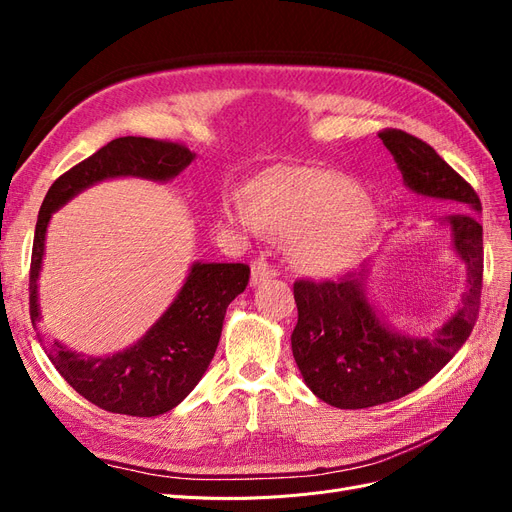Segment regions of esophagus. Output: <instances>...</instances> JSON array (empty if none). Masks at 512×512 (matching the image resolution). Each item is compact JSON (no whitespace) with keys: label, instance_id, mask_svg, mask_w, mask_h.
Wrapping results in <instances>:
<instances>
[{"label":"esophagus","instance_id":"obj_1","mask_svg":"<svg viewBox=\"0 0 512 512\" xmlns=\"http://www.w3.org/2000/svg\"><path fill=\"white\" fill-rule=\"evenodd\" d=\"M280 275V271H277L271 262L267 258H258L252 262V284H260L265 280H271V277Z\"/></svg>","mask_w":512,"mask_h":512}]
</instances>
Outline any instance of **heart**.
<instances>
[{
	"instance_id": "b5f03b06",
	"label": "heart",
	"mask_w": 512,
	"mask_h": 512,
	"mask_svg": "<svg viewBox=\"0 0 512 512\" xmlns=\"http://www.w3.org/2000/svg\"><path fill=\"white\" fill-rule=\"evenodd\" d=\"M228 218L252 232L297 239V258L316 275L346 269L371 235L374 213L350 177L324 168H282L252 198H237Z\"/></svg>"
}]
</instances>
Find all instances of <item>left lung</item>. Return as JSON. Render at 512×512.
<instances>
[{
	"label": "left lung",
	"instance_id": "8db88e82",
	"mask_svg": "<svg viewBox=\"0 0 512 512\" xmlns=\"http://www.w3.org/2000/svg\"><path fill=\"white\" fill-rule=\"evenodd\" d=\"M378 136L412 192L451 200L457 213L444 215L442 222L451 228L455 252L466 262L468 292L442 329L431 337H410L389 329L367 303V262L337 280L294 282L299 309L290 337L294 361L312 393L342 410L389 404L436 376L470 337L483 288V226L476 215L483 207L472 185L421 138L395 128Z\"/></svg>",
	"mask_w": 512,
	"mask_h": 512
}]
</instances>
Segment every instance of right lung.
Listing matches in <instances>:
<instances>
[{
  "mask_svg": "<svg viewBox=\"0 0 512 512\" xmlns=\"http://www.w3.org/2000/svg\"><path fill=\"white\" fill-rule=\"evenodd\" d=\"M192 160L194 153L185 145L123 136L72 166L51 185L38 213L29 267V316L34 329L40 324L38 275L51 215L98 181L113 177L168 181ZM247 282L250 267L243 262H194L173 305L123 352L85 356L59 342H40L61 378L94 406L113 414L158 416L181 404L203 378L220 342L226 307Z\"/></svg>",
  "mask_w": 512,
  "mask_h": 512,
  "instance_id": "1",
  "label": "right lung"
}]
</instances>
